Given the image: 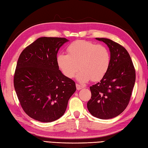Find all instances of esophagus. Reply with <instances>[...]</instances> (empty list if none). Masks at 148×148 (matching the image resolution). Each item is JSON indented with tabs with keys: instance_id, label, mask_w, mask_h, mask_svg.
Returning <instances> with one entry per match:
<instances>
[{
	"instance_id": "1",
	"label": "esophagus",
	"mask_w": 148,
	"mask_h": 148,
	"mask_svg": "<svg viewBox=\"0 0 148 148\" xmlns=\"http://www.w3.org/2000/svg\"><path fill=\"white\" fill-rule=\"evenodd\" d=\"M76 87H77V90H81L82 88H84L83 86H82V85H80V84H76Z\"/></svg>"
}]
</instances>
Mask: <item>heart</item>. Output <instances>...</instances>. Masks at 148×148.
<instances>
[{"label": "heart", "mask_w": 148, "mask_h": 148, "mask_svg": "<svg viewBox=\"0 0 148 148\" xmlns=\"http://www.w3.org/2000/svg\"><path fill=\"white\" fill-rule=\"evenodd\" d=\"M67 51V54L57 55L56 63L67 78H73L80 69L81 71L77 77L79 81H97L103 78L109 68L110 56L105 46L77 40L70 44Z\"/></svg>", "instance_id": "heart-1"}]
</instances>
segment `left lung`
<instances>
[{
	"instance_id": "8db88e82",
	"label": "left lung",
	"mask_w": 148,
	"mask_h": 148,
	"mask_svg": "<svg viewBox=\"0 0 148 148\" xmlns=\"http://www.w3.org/2000/svg\"><path fill=\"white\" fill-rule=\"evenodd\" d=\"M95 39L108 47L110 63L101 81L90 87L92 96L87 108L92 116L107 120L120 115L127 107L135 82V69L123 46L107 38Z\"/></svg>"
}]
</instances>
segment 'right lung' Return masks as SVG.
<instances>
[{
  "label": "right lung",
  "instance_id": "add662e5",
  "mask_svg": "<svg viewBox=\"0 0 148 148\" xmlns=\"http://www.w3.org/2000/svg\"><path fill=\"white\" fill-rule=\"evenodd\" d=\"M68 40L41 37L21 53L14 84L23 110L30 118L51 122L66 112L69 98L76 91L75 82L59 70L56 56Z\"/></svg>",
  "mask_w": 148,
  "mask_h": 148
}]
</instances>
